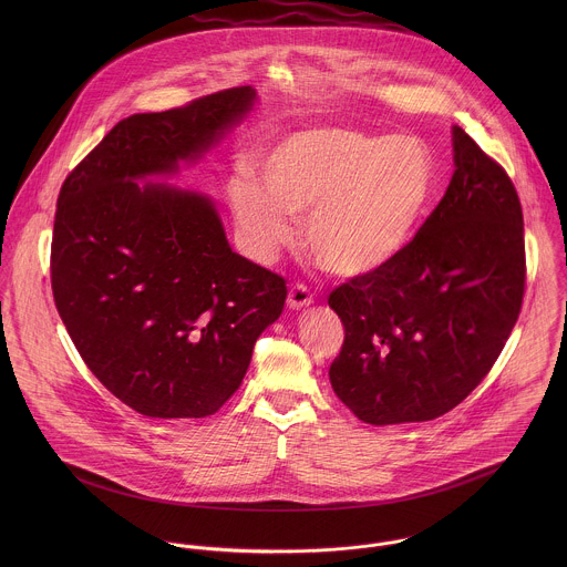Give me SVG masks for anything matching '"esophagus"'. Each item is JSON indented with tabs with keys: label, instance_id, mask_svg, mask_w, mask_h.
Instances as JSON below:
<instances>
[{
	"label": "esophagus",
	"instance_id": "1",
	"mask_svg": "<svg viewBox=\"0 0 567 567\" xmlns=\"http://www.w3.org/2000/svg\"><path fill=\"white\" fill-rule=\"evenodd\" d=\"M315 303V297L310 292V288L306 284H292L290 292H288V306L292 310H303L308 306Z\"/></svg>",
	"mask_w": 567,
	"mask_h": 567
}]
</instances>
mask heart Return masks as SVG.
<instances>
[{"mask_svg": "<svg viewBox=\"0 0 567 567\" xmlns=\"http://www.w3.org/2000/svg\"><path fill=\"white\" fill-rule=\"evenodd\" d=\"M227 183V198L248 250L270 261L303 220L310 252L338 277L389 268L414 240L436 189V162L414 135L355 126L290 133Z\"/></svg>", "mask_w": 567, "mask_h": 567, "instance_id": "1", "label": "heart"}]
</instances>
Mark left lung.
Returning a JSON list of instances; mask_svg holds the SVG:
<instances>
[{
  "label": "left lung",
  "mask_w": 567,
  "mask_h": 567,
  "mask_svg": "<svg viewBox=\"0 0 567 567\" xmlns=\"http://www.w3.org/2000/svg\"><path fill=\"white\" fill-rule=\"evenodd\" d=\"M452 135L454 176L404 255L327 299L344 324L331 389L371 425L432 421L461 404L485 380L522 310L519 196L461 126Z\"/></svg>",
  "instance_id": "1"
}]
</instances>
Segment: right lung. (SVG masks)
<instances>
[{
	"label": "right lung",
	"mask_w": 567,
	"mask_h": 567,
	"mask_svg": "<svg viewBox=\"0 0 567 567\" xmlns=\"http://www.w3.org/2000/svg\"><path fill=\"white\" fill-rule=\"evenodd\" d=\"M234 86L117 122L65 178L50 275L89 371L144 416H209L240 389L286 279L225 238L209 198L133 178L198 159L252 106Z\"/></svg>",
	"instance_id": "obj_1"
}]
</instances>
